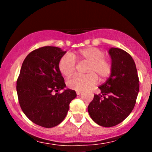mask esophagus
<instances>
[{"label": "esophagus", "instance_id": "34e87169", "mask_svg": "<svg viewBox=\"0 0 152 152\" xmlns=\"http://www.w3.org/2000/svg\"><path fill=\"white\" fill-rule=\"evenodd\" d=\"M81 93H82V92L81 91H76V94L77 95H80Z\"/></svg>", "mask_w": 152, "mask_h": 152}]
</instances>
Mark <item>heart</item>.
<instances>
[{
  "instance_id": "b5f03b06",
  "label": "heart",
  "mask_w": 152,
  "mask_h": 152,
  "mask_svg": "<svg viewBox=\"0 0 152 152\" xmlns=\"http://www.w3.org/2000/svg\"><path fill=\"white\" fill-rule=\"evenodd\" d=\"M105 53L96 47H87L79 50L72 55L67 53L60 59L59 70L63 76H70L73 73L76 66L75 59L88 63L85 76H73L67 80V85L76 91L87 90L97 83L98 78L105 80L111 74L113 65L110 59H106Z\"/></svg>"
}]
</instances>
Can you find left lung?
Wrapping results in <instances>:
<instances>
[{
	"label": "left lung",
	"mask_w": 152,
	"mask_h": 152,
	"mask_svg": "<svg viewBox=\"0 0 152 152\" xmlns=\"http://www.w3.org/2000/svg\"><path fill=\"white\" fill-rule=\"evenodd\" d=\"M113 70L105 83L99 87L87 110L93 121L104 127L121 123L135 105L139 92V79L132 57L117 48L109 50Z\"/></svg>",
	"instance_id": "left-lung-1"
}]
</instances>
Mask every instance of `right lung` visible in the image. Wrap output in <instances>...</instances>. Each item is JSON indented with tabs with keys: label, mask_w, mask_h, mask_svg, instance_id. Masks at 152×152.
Segmentation results:
<instances>
[{
	"label": "right lung",
	"mask_w": 152,
	"mask_h": 152,
	"mask_svg": "<svg viewBox=\"0 0 152 152\" xmlns=\"http://www.w3.org/2000/svg\"><path fill=\"white\" fill-rule=\"evenodd\" d=\"M65 53L54 46L33 50L24 59L17 81L23 112L33 123L45 128L59 125L76 97L75 90L64 89L66 85L59 70V60ZM62 89V94L58 93Z\"/></svg>",
	"instance_id": "right-lung-1"
}]
</instances>
